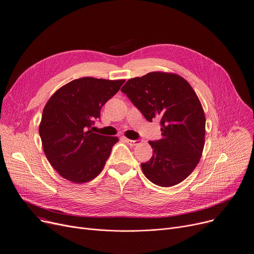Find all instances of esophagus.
I'll return each mask as SVG.
<instances>
[{
    "label": "esophagus",
    "instance_id": "obj_1",
    "mask_svg": "<svg viewBox=\"0 0 254 254\" xmlns=\"http://www.w3.org/2000/svg\"><path fill=\"white\" fill-rule=\"evenodd\" d=\"M125 140H126V142H127L130 145H137V144L140 143V139H134L133 140V139H128V138L125 137Z\"/></svg>",
    "mask_w": 254,
    "mask_h": 254
}]
</instances>
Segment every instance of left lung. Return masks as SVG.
<instances>
[{"instance_id": "8db88e82", "label": "left lung", "mask_w": 254, "mask_h": 254, "mask_svg": "<svg viewBox=\"0 0 254 254\" xmlns=\"http://www.w3.org/2000/svg\"><path fill=\"white\" fill-rule=\"evenodd\" d=\"M148 121L160 120L162 137L150 140L152 156L141 168L154 185L168 188L186 180L204 146L205 117L201 104L182 76L160 71L128 79L121 90Z\"/></svg>"}]
</instances>
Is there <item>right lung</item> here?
<instances>
[{
  "instance_id": "right-lung-1",
  "label": "right lung",
  "mask_w": 254,
  "mask_h": 254,
  "mask_svg": "<svg viewBox=\"0 0 254 254\" xmlns=\"http://www.w3.org/2000/svg\"><path fill=\"white\" fill-rule=\"evenodd\" d=\"M125 79H73L47 103L39 127L44 152L65 180L88 183L104 168L119 138L93 131L101 109L121 89Z\"/></svg>"
}]
</instances>
